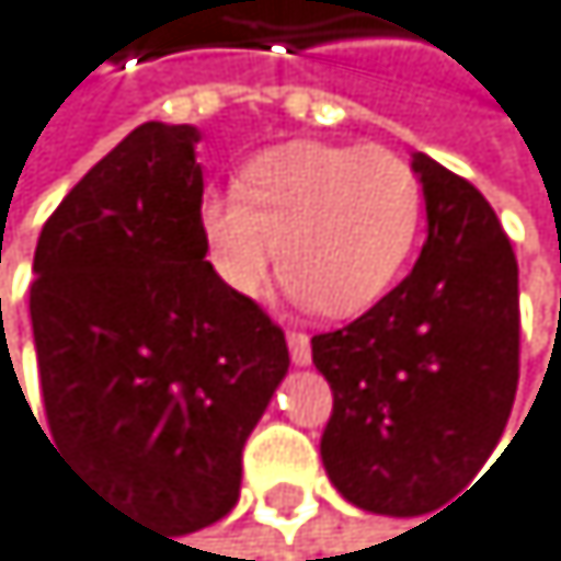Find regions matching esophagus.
Here are the masks:
<instances>
[{
	"label": "esophagus",
	"mask_w": 561,
	"mask_h": 561,
	"mask_svg": "<svg viewBox=\"0 0 561 561\" xmlns=\"http://www.w3.org/2000/svg\"><path fill=\"white\" fill-rule=\"evenodd\" d=\"M287 348H290L294 365H308L311 362V339L305 335V331H287Z\"/></svg>",
	"instance_id": "1"
}]
</instances>
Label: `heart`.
Wrapping results in <instances>:
<instances>
[{
    "label": "heart",
    "mask_w": 561,
    "mask_h": 561,
    "mask_svg": "<svg viewBox=\"0 0 561 561\" xmlns=\"http://www.w3.org/2000/svg\"><path fill=\"white\" fill-rule=\"evenodd\" d=\"M423 188L402 154L290 141L243 169L240 196L203 203L216 274L240 294L267 280L277 247L290 294L331 318L373 308L410 260Z\"/></svg>",
    "instance_id": "heart-1"
}]
</instances>
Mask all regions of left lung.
<instances>
[{"label":"left lung","mask_w":561,"mask_h":561,"mask_svg":"<svg viewBox=\"0 0 561 561\" xmlns=\"http://www.w3.org/2000/svg\"><path fill=\"white\" fill-rule=\"evenodd\" d=\"M426 243L410 277L311 339L335 407L321 436L331 484L362 512L413 518L494 454L518 389V260L491 203L413 154Z\"/></svg>","instance_id":"obj_1"}]
</instances>
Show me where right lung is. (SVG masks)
Here are the masks:
<instances>
[{"label": "right lung", "mask_w": 561, "mask_h": 561, "mask_svg": "<svg viewBox=\"0 0 561 561\" xmlns=\"http://www.w3.org/2000/svg\"><path fill=\"white\" fill-rule=\"evenodd\" d=\"M196 141L148 121L111 148L46 219L30 284L46 436L175 538L233 512L290 365L284 331L206 260Z\"/></svg>", "instance_id": "1"}]
</instances>
